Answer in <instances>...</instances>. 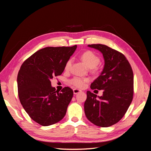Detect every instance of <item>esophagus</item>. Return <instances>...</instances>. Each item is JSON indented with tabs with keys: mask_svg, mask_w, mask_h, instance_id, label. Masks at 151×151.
<instances>
[{
	"mask_svg": "<svg viewBox=\"0 0 151 151\" xmlns=\"http://www.w3.org/2000/svg\"><path fill=\"white\" fill-rule=\"evenodd\" d=\"M73 92H74V94H77V93L81 92V91L78 89H73Z\"/></svg>",
	"mask_w": 151,
	"mask_h": 151,
	"instance_id": "esophagus-1",
	"label": "esophagus"
}]
</instances>
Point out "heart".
<instances>
[{
  "instance_id": "obj_1",
  "label": "heart",
  "mask_w": 151,
  "mask_h": 151,
  "mask_svg": "<svg viewBox=\"0 0 151 151\" xmlns=\"http://www.w3.org/2000/svg\"><path fill=\"white\" fill-rule=\"evenodd\" d=\"M81 57L86 64L91 68H94L99 64L100 62L99 57L97 55H96L94 52L91 51L85 52L81 55ZM72 61V58H69L67 61L65 65V69L66 70L70 69ZM89 79L88 78H82V77H75L71 79L70 83L76 86V88H83L84 87L86 83H87Z\"/></svg>"
}]
</instances>
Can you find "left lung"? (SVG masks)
<instances>
[{
    "label": "left lung",
    "instance_id": "1",
    "mask_svg": "<svg viewBox=\"0 0 151 151\" xmlns=\"http://www.w3.org/2000/svg\"><path fill=\"white\" fill-rule=\"evenodd\" d=\"M103 54L104 65L91 84V89L103 90L101 96L87 91L84 111L93 124L110 127L119 122L130 106L134 94V74L124 55L101 44L89 45Z\"/></svg>",
    "mask_w": 151,
    "mask_h": 151
}]
</instances>
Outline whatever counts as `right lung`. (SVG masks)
Masks as SVG:
<instances>
[{"mask_svg":"<svg viewBox=\"0 0 151 151\" xmlns=\"http://www.w3.org/2000/svg\"><path fill=\"white\" fill-rule=\"evenodd\" d=\"M76 48L77 45L41 49L24 62L18 72L20 102L31 119L41 125L55 124L65 115L74 93L68 87L57 92L51 79L62 74Z\"/></svg>","mask_w":151,"mask_h":151,"instance_id":"obj_1","label":"right lung"}]
</instances>
